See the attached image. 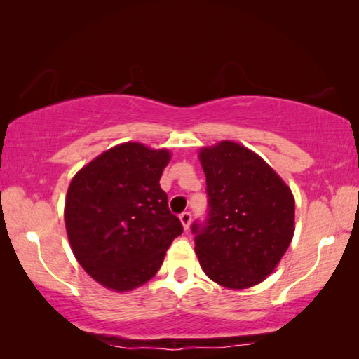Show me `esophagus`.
Here are the masks:
<instances>
[{
	"instance_id": "34e87169",
	"label": "esophagus",
	"mask_w": 359,
	"mask_h": 359,
	"mask_svg": "<svg viewBox=\"0 0 359 359\" xmlns=\"http://www.w3.org/2000/svg\"><path fill=\"white\" fill-rule=\"evenodd\" d=\"M179 218H180L182 226H184V229L190 228V223H191V214H190V212H182Z\"/></svg>"
}]
</instances>
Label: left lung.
Listing matches in <instances>:
<instances>
[{
	"instance_id": "8db88e82",
	"label": "left lung",
	"mask_w": 359,
	"mask_h": 359,
	"mask_svg": "<svg viewBox=\"0 0 359 359\" xmlns=\"http://www.w3.org/2000/svg\"><path fill=\"white\" fill-rule=\"evenodd\" d=\"M209 212L194 222V250L210 280L242 290L276 269L294 234V198L263 158L222 141L199 151Z\"/></svg>"
}]
</instances>
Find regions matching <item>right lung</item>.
I'll list each match as a JSON object with an SVG mask.
<instances>
[{"mask_svg":"<svg viewBox=\"0 0 359 359\" xmlns=\"http://www.w3.org/2000/svg\"><path fill=\"white\" fill-rule=\"evenodd\" d=\"M166 149L125 142L106 150L72 177L65 203L68 239L85 272L114 291L154 277L182 223L161 190Z\"/></svg>","mask_w":359,"mask_h":359,"instance_id":"1","label":"right lung"}]
</instances>
